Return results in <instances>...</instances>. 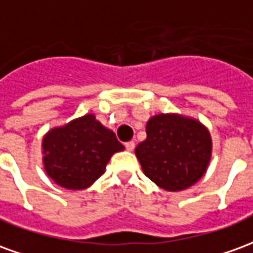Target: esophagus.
Segmentation results:
<instances>
[{"instance_id": "1", "label": "esophagus", "mask_w": 253, "mask_h": 253, "mask_svg": "<svg viewBox=\"0 0 253 253\" xmlns=\"http://www.w3.org/2000/svg\"><path fill=\"white\" fill-rule=\"evenodd\" d=\"M125 146H126V149L128 150V152H132V150H134V148H135V143L132 142V141H130V142L125 143Z\"/></svg>"}]
</instances>
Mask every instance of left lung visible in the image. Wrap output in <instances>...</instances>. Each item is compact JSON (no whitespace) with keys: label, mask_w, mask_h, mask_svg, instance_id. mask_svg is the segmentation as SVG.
<instances>
[{"label":"left lung","mask_w":253,"mask_h":253,"mask_svg":"<svg viewBox=\"0 0 253 253\" xmlns=\"http://www.w3.org/2000/svg\"><path fill=\"white\" fill-rule=\"evenodd\" d=\"M146 139L135 148L145 175L160 188L186 190L205 175L211 159V137L201 122L159 114L146 123Z\"/></svg>","instance_id":"1"}]
</instances>
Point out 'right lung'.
Here are the masks:
<instances>
[{
  "mask_svg": "<svg viewBox=\"0 0 253 253\" xmlns=\"http://www.w3.org/2000/svg\"><path fill=\"white\" fill-rule=\"evenodd\" d=\"M42 148L44 170L58 186L85 190L104 173L112 154L125 146L115 132L86 114L51 128L43 137Z\"/></svg>",
  "mask_w": 253,
  "mask_h": 253,
  "instance_id": "add662e5",
  "label": "right lung"
}]
</instances>
